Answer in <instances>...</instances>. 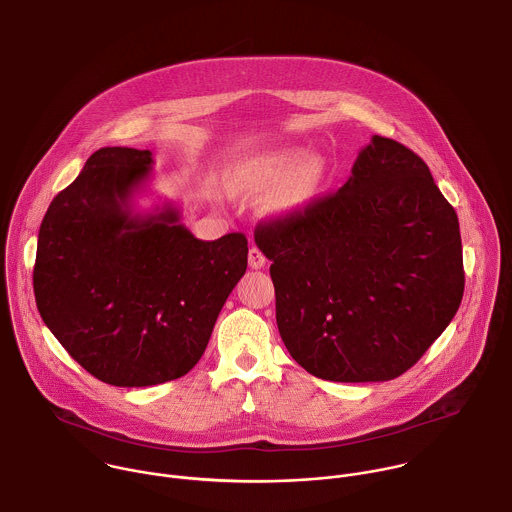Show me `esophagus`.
Masks as SVG:
<instances>
[{
    "label": "esophagus",
    "instance_id": "1",
    "mask_svg": "<svg viewBox=\"0 0 512 512\" xmlns=\"http://www.w3.org/2000/svg\"><path fill=\"white\" fill-rule=\"evenodd\" d=\"M247 259H249V267L251 269H261V267H265V261H267L265 255L257 247L249 249V257Z\"/></svg>",
    "mask_w": 512,
    "mask_h": 512
}]
</instances>
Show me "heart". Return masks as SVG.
Wrapping results in <instances>:
<instances>
[{
  "mask_svg": "<svg viewBox=\"0 0 512 512\" xmlns=\"http://www.w3.org/2000/svg\"><path fill=\"white\" fill-rule=\"evenodd\" d=\"M325 177V163L317 155H307L301 147H283L261 153L235 171V187L249 195L278 189L271 209L291 215L305 209L317 195Z\"/></svg>",
  "mask_w": 512,
  "mask_h": 512,
  "instance_id": "1",
  "label": "heart"
}]
</instances>
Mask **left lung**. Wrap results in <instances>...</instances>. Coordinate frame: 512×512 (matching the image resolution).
Masks as SVG:
<instances>
[{"mask_svg": "<svg viewBox=\"0 0 512 512\" xmlns=\"http://www.w3.org/2000/svg\"><path fill=\"white\" fill-rule=\"evenodd\" d=\"M277 327L291 357L335 383L409 371L441 337L465 291L459 217L427 163L373 135L347 183L261 223Z\"/></svg>", "mask_w": 512, "mask_h": 512, "instance_id": "8db88e82", "label": "left lung"}]
</instances>
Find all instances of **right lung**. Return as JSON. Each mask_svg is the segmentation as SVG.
Instances as JSON below:
<instances>
[{
  "mask_svg": "<svg viewBox=\"0 0 512 512\" xmlns=\"http://www.w3.org/2000/svg\"><path fill=\"white\" fill-rule=\"evenodd\" d=\"M147 149L101 147L55 195L37 237L33 293L61 347L95 379L151 387L187 375L247 269V239H197L175 203L139 211Z\"/></svg>",
  "mask_w": 512,
  "mask_h": 512,
  "instance_id": "add662e5",
  "label": "right lung"
}]
</instances>
